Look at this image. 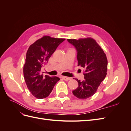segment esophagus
Segmentation results:
<instances>
[{"label": "esophagus", "instance_id": "esophagus-1", "mask_svg": "<svg viewBox=\"0 0 131 131\" xmlns=\"http://www.w3.org/2000/svg\"><path fill=\"white\" fill-rule=\"evenodd\" d=\"M62 78L63 79V80H65V81H68V80H69L70 79V78L67 77H64V76L62 77Z\"/></svg>", "mask_w": 131, "mask_h": 131}]
</instances>
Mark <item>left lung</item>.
Returning <instances> with one entry per match:
<instances>
[{"label": "left lung", "mask_w": 131, "mask_h": 131, "mask_svg": "<svg viewBox=\"0 0 131 131\" xmlns=\"http://www.w3.org/2000/svg\"><path fill=\"white\" fill-rule=\"evenodd\" d=\"M77 50L78 66L85 70L84 80L76 79L78 88L73 93L78 98L87 99L96 92L101 83L106 75L108 60L104 51L92 38L67 39Z\"/></svg>", "instance_id": "obj_1"}]
</instances>
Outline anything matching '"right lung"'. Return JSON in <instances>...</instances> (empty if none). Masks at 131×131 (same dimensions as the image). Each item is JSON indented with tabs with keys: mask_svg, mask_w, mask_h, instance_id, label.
<instances>
[{
	"mask_svg": "<svg viewBox=\"0 0 131 131\" xmlns=\"http://www.w3.org/2000/svg\"><path fill=\"white\" fill-rule=\"evenodd\" d=\"M66 39L43 36L30 45L28 50L23 75L28 89L38 99L49 96L60 79L42 74L41 68L48 62L57 47Z\"/></svg>",
	"mask_w": 131,
	"mask_h": 131,
	"instance_id": "1",
	"label": "right lung"
}]
</instances>
